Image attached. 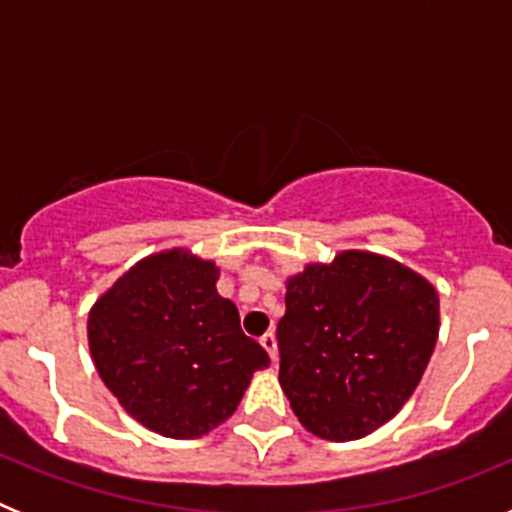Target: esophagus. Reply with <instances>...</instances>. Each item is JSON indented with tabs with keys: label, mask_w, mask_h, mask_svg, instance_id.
<instances>
[{
	"label": "esophagus",
	"mask_w": 512,
	"mask_h": 512,
	"mask_svg": "<svg viewBox=\"0 0 512 512\" xmlns=\"http://www.w3.org/2000/svg\"><path fill=\"white\" fill-rule=\"evenodd\" d=\"M261 346L269 351L271 361H277V336H274V330H266L264 336H261Z\"/></svg>",
	"instance_id": "34e87169"
}]
</instances>
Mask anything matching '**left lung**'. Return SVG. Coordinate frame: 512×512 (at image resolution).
<instances>
[{"instance_id": "obj_1", "label": "left lung", "mask_w": 512, "mask_h": 512, "mask_svg": "<svg viewBox=\"0 0 512 512\" xmlns=\"http://www.w3.org/2000/svg\"><path fill=\"white\" fill-rule=\"evenodd\" d=\"M279 384L307 431L369 436L410 400L438 338V292L387 256L343 251L287 279Z\"/></svg>"}]
</instances>
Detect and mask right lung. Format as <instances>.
<instances>
[{
	"instance_id": "1",
	"label": "right lung",
	"mask_w": 512,
	"mask_h": 512,
	"mask_svg": "<svg viewBox=\"0 0 512 512\" xmlns=\"http://www.w3.org/2000/svg\"><path fill=\"white\" fill-rule=\"evenodd\" d=\"M220 269L184 248L153 253L89 310L94 366L125 413L169 438H200L235 413L269 354L217 295Z\"/></svg>"
}]
</instances>
